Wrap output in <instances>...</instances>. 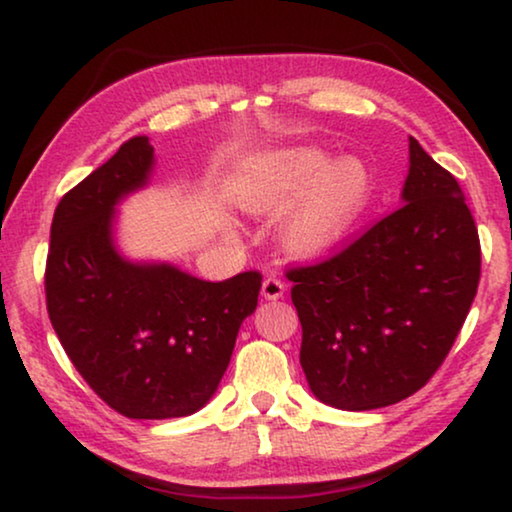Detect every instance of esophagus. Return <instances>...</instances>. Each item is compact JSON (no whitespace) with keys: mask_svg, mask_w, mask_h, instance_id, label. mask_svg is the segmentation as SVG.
<instances>
[{"mask_svg":"<svg viewBox=\"0 0 512 512\" xmlns=\"http://www.w3.org/2000/svg\"><path fill=\"white\" fill-rule=\"evenodd\" d=\"M285 290H287V285L283 283V280H280L278 276H266L264 278V283H262V297L266 299V301H276V299H280L285 294Z\"/></svg>","mask_w":512,"mask_h":512,"instance_id":"esophagus-1","label":"esophagus"}]
</instances>
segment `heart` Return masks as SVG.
<instances>
[{
	"instance_id": "1",
	"label": "heart",
	"mask_w": 512,
	"mask_h": 512,
	"mask_svg": "<svg viewBox=\"0 0 512 512\" xmlns=\"http://www.w3.org/2000/svg\"><path fill=\"white\" fill-rule=\"evenodd\" d=\"M373 194L371 169L359 157L320 148H290L264 155L241 178L236 199L250 215H283L278 239L294 257H318L352 232Z\"/></svg>"
}]
</instances>
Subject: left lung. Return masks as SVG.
<instances>
[{"mask_svg": "<svg viewBox=\"0 0 512 512\" xmlns=\"http://www.w3.org/2000/svg\"><path fill=\"white\" fill-rule=\"evenodd\" d=\"M397 211L341 253L287 271L299 362L327 406L373 410L415 394L455 343L480 280V239L455 176L408 139Z\"/></svg>", "mask_w": 512, "mask_h": 512, "instance_id": "8db88e82", "label": "left lung"}]
</instances>
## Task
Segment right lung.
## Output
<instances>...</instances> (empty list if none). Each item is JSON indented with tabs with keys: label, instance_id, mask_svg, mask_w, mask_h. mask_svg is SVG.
Segmentation results:
<instances>
[{
	"label": "right lung",
	"instance_id": "right-lung-1",
	"mask_svg": "<svg viewBox=\"0 0 512 512\" xmlns=\"http://www.w3.org/2000/svg\"><path fill=\"white\" fill-rule=\"evenodd\" d=\"M153 164L148 136H134L64 194L46 262L48 318L64 352L97 397L132 420L206 406L262 287L259 271L208 283L120 255L115 206L148 185Z\"/></svg>",
	"mask_w": 512,
	"mask_h": 512
}]
</instances>
